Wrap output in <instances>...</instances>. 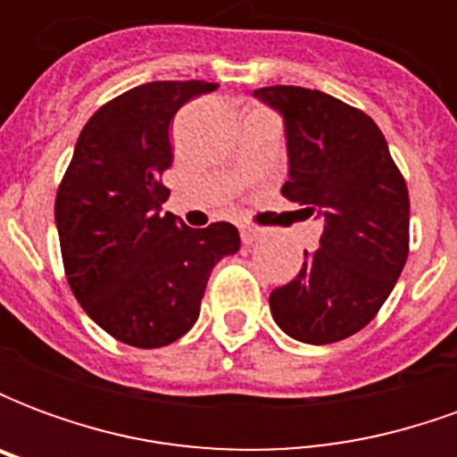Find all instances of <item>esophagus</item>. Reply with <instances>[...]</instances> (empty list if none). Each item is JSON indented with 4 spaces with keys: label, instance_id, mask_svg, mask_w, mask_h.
Wrapping results in <instances>:
<instances>
[{
    "label": "esophagus",
    "instance_id": "1",
    "mask_svg": "<svg viewBox=\"0 0 457 457\" xmlns=\"http://www.w3.org/2000/svg\"><path fill=\"white\" fill-rule=\"evenodd\" d=\"M239 235H242V242H245V245H254V242L262 239V232H259L257 228H249V225H242V228H239Z\"/></svg>",
    "mask_w": 457,
    "mask_h": 457
}]
</instances>
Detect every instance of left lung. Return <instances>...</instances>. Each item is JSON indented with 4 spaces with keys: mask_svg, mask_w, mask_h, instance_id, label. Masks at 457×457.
<instances>
[{
    "mask_svg": "<svg viewBox=\"0 0 457 457\" xmlns=\"http://www.w3.org/2000/svg\"><path fill=\"white\" fill-rule=\"evenodd\" d=\"M284 120L288 179L281 195L323 220L316 252L271 291L277 326L306 345L362 330L409 257V190L370 117L333 95L294 85L254 90Z\"/></svg>",
    "mask_w": 457,
    "mask_h": 457,
    "instance_id": "obj_1",
    "label": "left lung"
}]
</instances>
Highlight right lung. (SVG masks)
Segmentation results:
<instances>
[{
    "instance_id": "obj_1",
    "label": "right lung",
    "mask_w": 457,
    "mask_h": 457,
    "mask_svg": "<svg viewBox=\"0 0 457 457\" xmlns=\"http://www.w3.org/2000/svg\"><path fill=\"white\" fill-rule=\"evenodd\" d=\"M218 85L159 80L103 104L78 137L55 195L63 267L78 303L104 333L131 347H163L200 316L212 267L237 254L229 222L193 229L161 212L169 190V124Z\"/></svg>"
}]
</instances>
